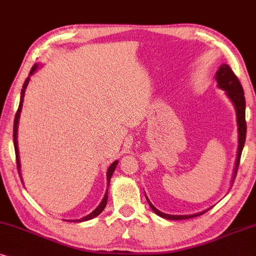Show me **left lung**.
I'll return each mask as SVG.
<instances>
[{"instance_id": "left-lung-1", "label": "left lung", "mask_w": 256, "mask_h": 256, "mask_svg": "<svg viewBox=\"0 0 256 256\" xmlns=\"http://www.w3.org/2000/svg\"><path fill=\"white\" fill-rule=\"evenodd\" d=\"M216 80L218 83V88H221V90L224 91L226 96L230 98L232 104L234 105L235 114H236V125H238V153H236V160H235V166L233 171V178H232V184H233L235 176H236L238 168H239V162L241 158V153H242L244 146V140H246V100H244V88L241 86L240 80H238V77L235 76L233 71L227 64H221L219 70L216 71ZM148 199V202L150 207H151L153 212H154L156 216L160 218H164V219L168 220H186L190 219V218H196L202 216V214L206 213L210 208L205 210H202L199 213L194 214H187V216H172V214H166L160 212L159 210H156L154 206L152 205L151 202Z\"/></svg>"}]
</instances>
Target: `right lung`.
<instances>
[{
  "instance_id": "obj_1",
  "label": "right lung",
  "mask_w": 256,
  "mask_h": 256,
  "mask_svg": "<svg viewBox=\"0 0 256 256\" xmlns=\"http://www.w3.org/2000/svg\"><path fill=\"white\" fill-rule=\"evenodd\" d=\"M40 68V64H35L32 68V70H30V74L28 78H26L24 84H23V88H22V91H21V98H20V105H18V110L16 112V116H15V122H14V146H15V153H16V162H17V170H18V173H20V176H21V162H20V152H18V142H17V134H18V122H20V117H21V111H22V106H23V100H24V94H26V88L28 86L29 84V80H30V77L32 76L36 72L37 69ZM118 165V160H116L111 164L110 166H108V172H106V180H108V186L110 185V180H111V176L114 174L116 168H117ZM21 180H22V176H21ZM106 202H108V190L106 192H105V196L103 198V200H102L100 205L97 206V208L92 210L90 214H88V216H85L83 218H80V219H77V220H66L69 221V222H83V221H88V220H91L94 219V218H96L100 216V214L103 212L105 206H106Z\"/></svg>"
}]
</instances>
